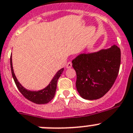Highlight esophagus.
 I'll list each match as a JSON object with an SVG mask.
<instances>
[{"instance_id": "34e87169", "label": "esophagus", "mask_w": 133, "mask_h": 133, "mask_svg": "<svg viewBox=\"0 0 133 133\" xmlns=\"http://www.w3.org/2000/svg\"><path fill=\"white\" fill-rule=\"evenodd\" d=\"M71 67H72V63L71 62H69L67 64H66V69H70Z\"/></svg>"}]
</instances>
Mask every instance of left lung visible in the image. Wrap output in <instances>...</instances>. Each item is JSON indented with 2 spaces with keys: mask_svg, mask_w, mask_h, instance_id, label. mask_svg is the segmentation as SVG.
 Listing matches in <instances>:
<instances>
[{
  "mask_svg": "<svg viewBox=\"0 0 133 133\" xmlns=\"http://www.w3.org/2000/svg\"><path fill=\"white\" fill-rule=\"evenodd\" d=\"M76 87L87 100L101 98L112 87L121 65V50L116 45L92 53H82L72 61Z\"/></svg>",
  "mask_w": 133,
  "mask_h": 133,
  "instance_id": "8db88e82",
  "label": "left lung"
}]
</instances>
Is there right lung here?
I'll list each match as a JSON object with an SVG mask.
<instances>
[{"label":"right lung","mask_w":133,"mask_h":133,"mask_svg":"<svg viewBox=\"0 0 133 133\" xmlns=\"http://www.w3.org/2000/svg\"><path fill=\"white\" fill-rule=\"evenodd\" d=\"M10 69H11L12 75L15 84H16V87H17L20 92H21V94L26 99L29 100L30 101L38 104H46L54 98L55 92H56L57 81H58V79L61 77V74L63 73V70H64V68L60 69L58 72L55 74V77H53L52 81H50V83H49V85L46 87L42 89V90H38V91H32V90H27L25 88L23 87L16 78L15 72H14L13 67H12V55L10 56Z\"/></svg>","instance_id":"add662e5"}]
</instances>
